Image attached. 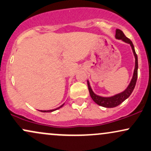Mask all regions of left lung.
<instances>
[{"instance_id": "left-lung-1", "label": "left lung", "mask_w": 151, "mask_h": 151, "mask_svg": "<svg viewBox=\"0 0 151 151\" xmlns=\"http://www.w3.org/2000/svg\"><path fill=\"white\" fill-rule=\"evenodd\" d=\"M115 38H116V40H120L123 41L125 43L130 44L133 53H134V57H135V67H134L132 78L131 80L130 83H129L127 88H126L124 91H122V93L116 94V95H112V96L110 97H102L100 96V95H96V94L93 92L91 86H90L89 81L88 80V90H89V93L91 98L93 99L94 102L98 104V105L102 106V107L106 108H112L117 107L118 105H119L120 104L122 103L125 100H127V99L130 96L131 94L132 93L133 90L134 89V88H135L138 77V57L137 55L136 54L135 49H134V44H133L132 42L125 36L124 34L123 33V32L118 29H116Z\"/></svg>"}]
</instances>
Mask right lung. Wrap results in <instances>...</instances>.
<instances>
[{"instance_id": "right-lung-1", "label": "right lung", "mask_w": 151, "mask_h": 151, "mask_svg": "<svg viewBox=\"0 0 151 151\" xmlns=\"http://www.w3.org/2000/svg\"><path fill=\"white\" fill-rule=\"evenodd\" d=\"M63 104H64V103H63V104H61L60 107H58V108H56V109H51V110H40V111H42V112H52V111H54L55 110H56V109H60V108L62 107L63 106Z\"/></svg>"}]
</instances>
